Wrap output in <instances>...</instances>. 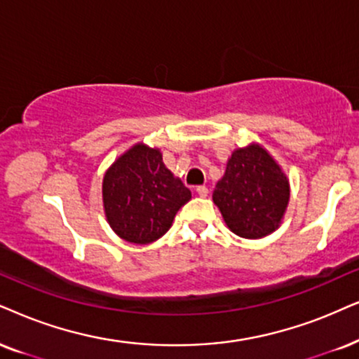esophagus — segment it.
<instances>
[{
	"label": "esophagus",
	"mask_w": 359,
	"mask_h": 359,
	"mask_svg": "<svg viewBox=\"0 0 359 359\" xmlns=\"http://www.w3.org/2000/svg\"><path fill=\"white\" fill-rule=\"evenodd\" d=\"M195 190H197V194L201 195V197H207V195H208V189L205 187V185H198V187Z\"/></svg>",
	"instance_id": "34e87169"
}]
</instances>
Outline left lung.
Returning a JSON list of instances; mask_svg holds the SVG:
<instances>
[{
    "instance_id": "1",
    "label": "left lung",
    "mask_w": 359,
    "mask_h": 359,
    "mask_svg": "<svg viewBox=\"0 0 359 359\" xmlns=\"http://www.w3.org/2000/svg\"><path fill=\"white\" fill-rule=\"evenodd\" d=\"M212 198L235 235L263 238L281 224L290 184L275 158L260 144H250L232 152Z\"/></svg>"
}]
</instances>
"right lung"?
I'll use <instances>...</instances> for the list:
<instances>
[{
  "instance_id": "obj_1",
  "label": "right lung",
  "mask_w": 359,
  "mask_h": 359,
  "mask_svg": "<svg viewBox=\"0 0 359 359\" xmlns=\"http://www.w3.org/2000/svg\"><path fill=\"white\" fill-rule=\"evenodd\" d=\"M192 194L167 169L158 149L135 144L109 167L102 202L111 229L122 240L147 245L161 238Z\"/></svg>"
}]
</instances>
